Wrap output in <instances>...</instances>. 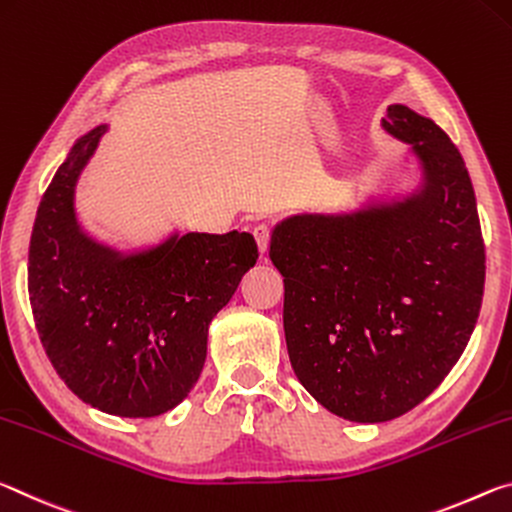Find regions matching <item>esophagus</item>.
I'll return each mask as SVG.
<instances>
[{
  "label": "esophagus",
  "mask_w": 512,
  "mask_h": 512,
  "mask_svg": "<svg viewBox=\"0 0 512 512\" xmlns=\"http://www.w3.org/2000/svg\"><path fill=\"white\" fill-rule=\"evenodd\" d=\"M254 238L258 242V249H261V254H265L267 247H270V242H272V229L267 224H256L254 226Z\"/></svg>",
  "instance_id": "esophagus-1"
}]
</instances>
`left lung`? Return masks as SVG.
Instances as JSON below:
<instances>
[{"label":"left lung","instance_id":"1","mask_svg":"<svg viewBox=\"0 0 512 512\" xmlns=\"http://www.w3.org/2000/svg\"><path fill=\"white\" fill-rule=\"evenodd\" d=\"M426 190L395 208L297 215L276 226L283 331L299 383L351 422H388L445 381L479 320L485 245L463 156L429 117L392 104Z\"/></svg>","mask_w":512,"mask_h":512}]
</instances>
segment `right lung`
Here are the masks:
<instances>
[{"label":"right lung","instance_id":"1","mask_svg":"<svg viewBox=\"0 0 512 512\" xmlns=\"http://www.w3.org/2000/svg\"><path fill=\"white\" fill-rule=\"evenodd\" d=\"M106 127L74 145L38 206L29 247L33 320L56 374L81 401L154 417L188 397L208 324L236 292L258 245L249 233H186L122 258L83 238L72 213L81 167Z\"/></svg>","mask_w":512,"mask_h":512}]
</instances>
